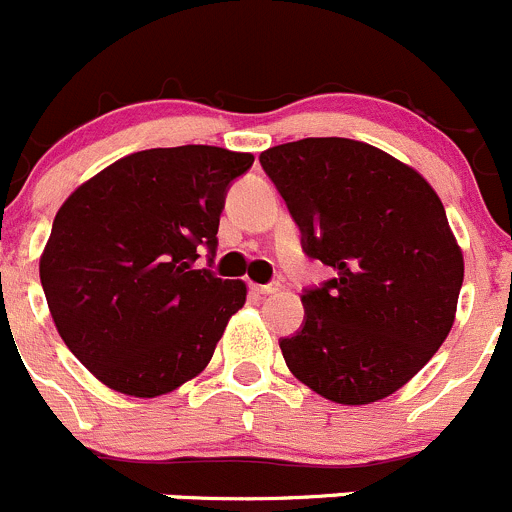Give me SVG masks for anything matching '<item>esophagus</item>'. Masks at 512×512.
<instances>
[{"mask_svg":"<svg viewBox=\"0 0 512 512\" xmlns=\"http://www.w3.org/2000/svg\"><path fill=\"white\" fill-rule=\"evenodd\" d=\"M251 291L258 293V296H268V293L278 291V283H251Z\"/></svg>","mask_w":512,"mask_h":512,"instance_id":"1","label":"esophagus"}]
</instances>
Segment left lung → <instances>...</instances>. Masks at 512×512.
Wrapping results in <instances>:
<instances>
[{"instance_id":"obj_1","label":"left lung","mask_w":512,"mask_h":512,"mask_svg":"<svg viewBox=\"0 0 512 512\" xmlns=\"http://www.w3.org/2000/svg\"><path fill=\"white\" fill-rule=\"evenodd\" d=\"M336 276L301 296L286 366L328 401L363 406L406 386L453 328L463 254L438 194L411 166L353 139H301L258 156Z\"/></svg>"}]
</instances>
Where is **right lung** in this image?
Returning <instances> with one entry per match:
<instances>
[{
	"mask_svg": "<svg viewBox=\"0 0 512 512\" xmlns=\"http://www.w3.org/2000/svg\"><path fill=\"white\" fill-rule=\"evenodd\" d=\"M251 164L219 146L136 151L57 211L39 278L59 336L104 386L154 398L209 366L246 283L196 258L214 263L226 191Z\"/></svg>",
	"mask_w": 512,
	"mask_h": 512,
	"instance_id": "1",
	"label": "right lung"
}]
</instances>
